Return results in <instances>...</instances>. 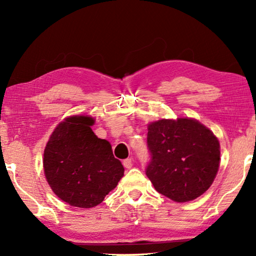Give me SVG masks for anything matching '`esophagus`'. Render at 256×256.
Segmentation results:
<instances>
[{
    "mask_svg": "<svg viewBox=\"0 0 256 256\" xmlns=\"http://www.w3.org/2000/svg\"><path fill=\"white\" fill-rule=\"evenodd\" d=\"M123 164H124V167H125V168H128V170H130V168H132V166H133L132 159H131V158L125 159L124 162H123Z\"/></svg>",
    "mask_w": 256,
    "mask_h": 256,
    "instance_id": "obj_1",
    "label": "esophagus"
}]
</instances>
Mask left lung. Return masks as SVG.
Masks as SVG:
<instances>
[{
  "instance_id": "left-lung-1",
  "label": "left lung",
  "mask_w": 256,
  "mask_h": 256,
  "mask_svg": "<svg viewBox=\"0 0 256 256\" xmlns=\"http://www.w3.org/2000/svg\"><path fill=\"white\" fill-rule=\"evenodd\" d=\"M150 162L146 174L160 194L175 202L202 196L216 178L220 144L196 120H160L148 125Z\"/></svg>"
}]
</instances>
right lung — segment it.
Segmentation results:
<instances>
[{
	"mask_svg": "<svg viewBox=\"0 0 256 256\" xmlns=\"http://www.w3.org/2000/svg\"><path fill=\"white\" fill-rule=\"evenodd\" d=\"M94 122L89 116L66 118L52 133L44 151L47 182L72 206H98L124 175L110 142L92 132Z\"/></svg>",
	"mask_w": 256,
	"mask_h": 256,
	"instance_id": "add662e5",
	"label": "right lung"
}]
</instances>
